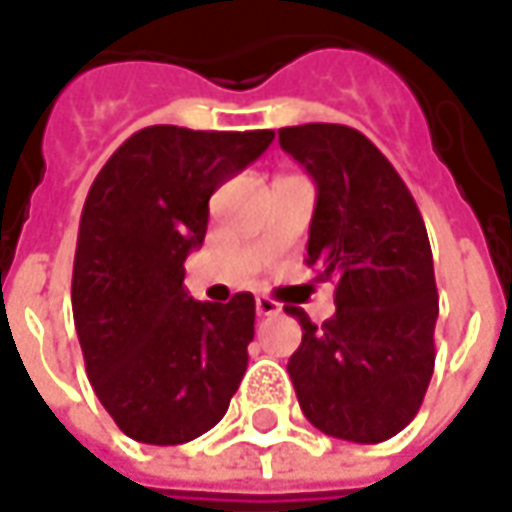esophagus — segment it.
<instances>
[{
    "label": "esophagus",
    "mask_w": 512,
    "mask_h": 512,
    "mask_svg": "<svg viewBox=\"0 0 512 512\" xmlns=\"http://www.w3.org/2000/svg\"><path fill=\"white\" fill-rule=\"evenodd\" d=\"M256 313H259V316H279L282 307L276 305L273 299H267V296H259V299H256Z\"/></svg>",
    "instance_id": "34e87169"
}]
</instances>
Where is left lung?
<instances>
[{"label": "left lung", "instance_id": "1", "mask_svg": "<svg viewBox=\"0 0 512 512\" xmlns=\"http://www.w3.org/2000/svg\"><path fill=\"white\" fill-rule=\"evenodd\" d=\"M316 182L307 265L336 282V313L302 325L287 373L307 422L333 439L396 436L424 402L436 364L439 293L422 213L384 153L347 125L279 130Z\"/></svg>", "mask_w": 512, "mask_h": 512}]
</instances>
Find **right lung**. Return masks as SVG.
<instances>
[{
  "mask_svg": "<svg viewBox=\"0 0 512 512\" xmlns=\"http://www.w3.org/2000/svg\"><path fill=\"white\" fill-rule=\"evenodd\" d=\"M273 130L133 133L90 185L73 259V322L88 379L119 430L185 444L227 413L247 370L256 302H196L185 259L202 247L210 196L256 162Z\"/></svg>",
  "mask_w": 512,
  "mask_h": 512,
  "instance_id": "obj_1",
  "label": "right lung"
}]
</instances>
